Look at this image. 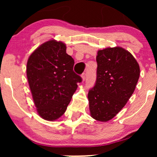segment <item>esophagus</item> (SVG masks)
I'll use <instances>...</instances> for the list:
<instances>
[{
  "label": "esophagus",
  "instance_id": "obj_1",
  "mask_svg": "<svg viewBox=\"0 0 157 157\" xmlns=\"http://www.w3.org/2000/svg\"><path fill=\"white\" fill-rule=\"evenodd\" d=\"M81 78H82L83 81H85V79H86V74H85V73H83V74H81Z\"/></svg>",
  "mask_w": 157,
  "mask_h": 157
}]
</instances>
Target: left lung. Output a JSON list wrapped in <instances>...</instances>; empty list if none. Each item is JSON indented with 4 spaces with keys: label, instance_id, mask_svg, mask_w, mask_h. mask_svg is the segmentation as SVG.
<instances>
[{
    "label": "left lung",
    "instance_id": "obj_1",
    "mask_svg": "<svg viewBox=\"0 0 157 157\" xmlns=\"http://www.w3.org/2000/svg\"><path fill=\"white\" fill-rule=\"evenodd\" d=\"M96 62V83L88 94L90 113L97 121H108L134 93L140 68L132 53L121 47L99 50Z\"/></svg>",
    "mask_w": 157,
    "mask_h": 157
}]
</instances>
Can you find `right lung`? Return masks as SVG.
I'll use <instances>...</instances> for the list:
<instances>
[{
	"mask_svg": "<svg viewBox=\"0 0 157 157\" xmlns=\"http://www.w3.org/2000/svg\"><path fill=\"white\" fill-rule=\"evenodd\" d=\"M74 65L65 44L55 40L40 45L29 56L28 81L37 112L44 119L55 121L67 109L77 83L82 81Z\"/></svg>",
	"mask_w": 157,
	"mask_h": 157,
	"instance_id": "obj_1",
	"label": "right lung"
}]
</instances>
